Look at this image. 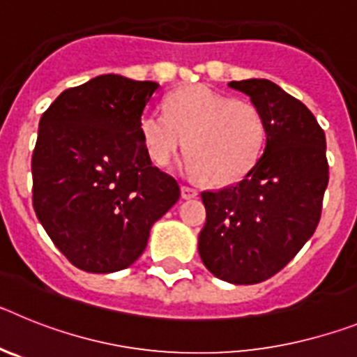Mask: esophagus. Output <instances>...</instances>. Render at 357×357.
Masks as SVG:
<instances>
[{
  "mask_svg": "<svg viewBox=\"0 0 357 357\" xmlns=\"http://www.w3.org/2000/svg\"><path fill=\"white\" fill-rule=\"evenodd\" d=\"M181 193L184 200H189V198H195L198 197V191L195 188H189V185H182L181 188Z\"/></svg>",
  "mask_w": 357,
  "mask_h": 357,
  "instance_id": "1",
  "label": "esophagus"
}]
</instances>
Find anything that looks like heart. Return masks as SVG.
Returning a JSON list of instances; mask_svg holds the SVG:
<instances>
[{
	"instance_id": "heart-1",
	"label": "heart",
	"mask_w": 357,
	"mask_h": 357,
	"mask_svg": "<svg viewBox=\"0 0 357 357\" xmlns=\"http://www.w3.org/2000/svg\"><path fill=\"white\" fill-rule=\"evenodd\" d=\"M166 109H146L139 134L148 155L168 166L188 146L185 169L214 185L238 182L254 168L266 141V121L247 100H232L207 85L172 93Z\"/></svg>"
}]
</instances>
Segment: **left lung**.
I'll return each mask as SVG.
<instances>
[{"mask_svg": "<svg viewBox=\"0 0 357 357\" xmlns=\"http://www.w3.org/2000/svg\"><path fill=\"white\" fill-rule=\"evenodd\" d=\"M263 112L266 144L234 185L204 191L202 263L230 284H257L298 254L320 222L329 182L326 134L311 110L264 78L230 82Z\"/></svg>", "mask_w": 357, "mask_h": 357, "instance_id": "left-lung-1", "label": "left lung"}]
</instances>
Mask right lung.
<instances>
[{
  "instance_id": "add662e5",
  "label": "right lung",
  "mask_w": 357,
  "mask_h": 357,
  "mask_svg": "<svg viewBox=\"0 0 357 357\" xmlns=\"http://www.w3.org/2000/svg\"><path fill=\"white\" fill-rule=\"evenodd\" d=\"M157 82L100 75L61 93L39 121L33 209L55 247L89 273L125 270L181 198L151 164L139 118Z\"/></svg>"
}]
</instances>
